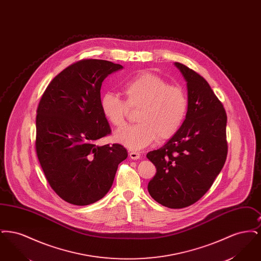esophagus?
<instances>
[{
	"instance_id": "34e87169",
	"label": "esophagus",
	"mask_w": 261,
	"mask_h": 261,
	"mask_svg": "<svg viewBox=\"0 0 261 261\" xmlns=\"http://www.w3.org/2000/svg\"><path fill=\"white\" fill-rule=\"evenodd\" d=\"M129 155H130V158H131L132 160H134V161H137V160H140V159H141V154H140L139 152H136V151H131V152L129 153Z\"/></svg>"
}]
</instances>
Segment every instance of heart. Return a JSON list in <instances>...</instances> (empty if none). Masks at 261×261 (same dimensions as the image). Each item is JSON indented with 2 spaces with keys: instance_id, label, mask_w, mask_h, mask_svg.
<instances>
[{
  "instance_id": "heart-1",
  "label": "heart",
  "mask_w": 261,
  "mask_h": 261,
  "mask_svg": "<svg viewBox=\"0 0 261 261\" xmlns=\"http://www.w3.org/2000/svg\"><path fill=\"white\" fill-rule=\"evenodd\" d=\"M124 99L115 93H106L99 105L105 118L115 127L125 124L130 109H140L134 126L116 131L113 140L132 150L148 147L156 139L168 140L183 124L188 99L182 88L169 85L150 72H142L127 80L122 86Z\"/></svg>"
}]
</instances>
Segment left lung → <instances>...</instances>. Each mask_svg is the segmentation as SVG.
Instances as JSON below:
<instances>
[{
	"label": "left lung",
	"instance_id": "obj_1",
	"mask_svg": "<svg viewBox=\"0 0 261 261\" xmlns=\"http://www.w3.org/2000/svg\"><path fill=\"white\" fill-rule=\"evenodd\" d=\"M174 65L187 82L188 111L179 131L147 154L156 167L148 191L162 205L183 208L198 201L223 168L227 115L203 77L182 63Z\"/></svg>",
	"mask_w": 261,
	"mask_h": 261
}]
</instances>
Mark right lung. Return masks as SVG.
I'll return each mask as SVG.
<instances>
[{
    "mask_svg": "<svg viewBox=\"0 0 261 261\" xmlns=\"http://www.w3.org/2000/svg\"><path fill=\"white\" fill-rule=\"evenodd\" d=\"M122 68L103 60L76 62L51 80L40 99L38 160L51 189L71 204L102 199L128 155L119 144L96 145L112 131L100 110L101 83Z\"/></svg>",
    "mask_w": 261,
    "mask_h": 261,
    "instance_id": "right-lung-1",
    "label": "right lung"
}]
</instances>
